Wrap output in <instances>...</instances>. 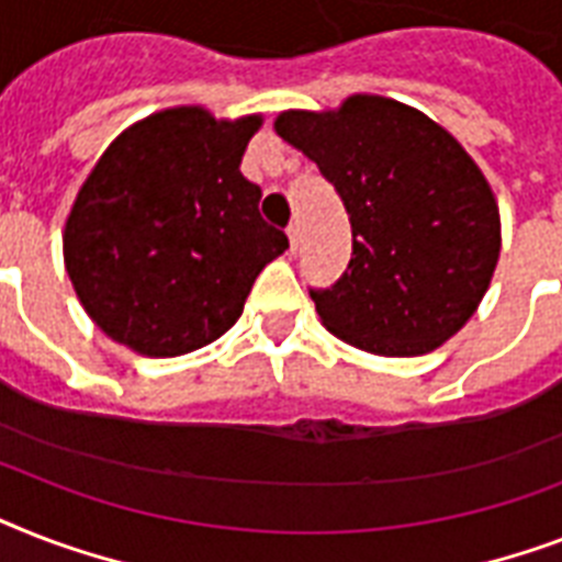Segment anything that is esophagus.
<instances>
[{
	"mask_svg": "<svg viewBox=\"0 0 562 562\" xmlns=\"http://www.w3.org/2000/svg\"><path fill=\"white\" fill-rule=\"evenodd\" d=\"M289 241H291V254H297V247H300V224H291V227H289Z\"/></svg>",
	"mask_w": 562,
	"mask_h": 562,
	"instance_id": "34e87169",
	"label": "esophagus"
}]
</instances>
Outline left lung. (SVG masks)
Masks as SVG:
<instances>
[{
  "mask_svg": "<svg viewBox=\"0 0 562 562\" xmlns=\"http://www.w3.org/2000/svg\"><path fill=\"white\" fill-rule=\"evenodd\" d=\"M277 134L317 162L352 224V259L312 289L324 326L375 356H423L479 308L502 250L496 194L446 127L382 95L285 110Z\"/></svg>",
  "mask_w": 562,
  "mask_h": 562,
  "instance_id": "1",
  "label": "left lung"
}]
</instances>
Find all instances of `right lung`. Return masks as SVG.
Listing matches in <instances>:
<instances>
[{
	"label": "right lung",
	"mask_w": 562,
	"mask_h": 562,
	"mask_svg": "<svg viewBox=\"0 0 562 562\" xmlns=\"http://www.w3.org/2000/svg\"><path fill=\"white\" fill-rule=\"evenodd\" d=\"M262 116L171 108L108 145L78 189L64 262L101 333L148 359L201 350L236 324L265 265L289 247L238 171Z\"/></svg>",
	"instance_id": "add662e5"
}]
</instances>
